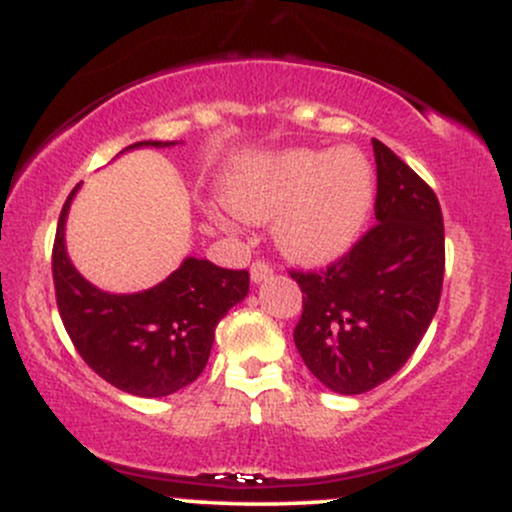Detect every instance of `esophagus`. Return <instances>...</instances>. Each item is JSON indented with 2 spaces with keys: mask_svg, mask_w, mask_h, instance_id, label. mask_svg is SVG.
<instances>
[{
  "mask_svg": "<svg viewBox=\"0 0 512 512\" xmlns=\"http://www.w3.org/2000/svg\"><path fill=\"white\" fill-rule=\"evenodd\" d=\"M269 276H272V264L262 262V260L252 262V267H250V279L255 281V284H262V281H267Z\"/></svg>",
  "mask_w": 512,
  "mask_h": 512,
  "instance_id": "1",
  "label": "esophagus"
}]
</instances>
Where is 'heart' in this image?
Wrapping results in <instances>:
<instances>
[{"instance_id":"b5f03b06","label":"heart","mask_w":512,"mask_h":512,"mask_svg":"<svg viewBox=\"0 0 512 512\" xmlns=\"http://www.w3.org/2000/svg\"><path fill=\"white\" fill-rule=\"evenodd\" d=\"M373 197V166L356 149L279 151L240 168L226 190L243 219H276V245L308 264L330 262L356 243Z\"/></svg>"}]
</instances>
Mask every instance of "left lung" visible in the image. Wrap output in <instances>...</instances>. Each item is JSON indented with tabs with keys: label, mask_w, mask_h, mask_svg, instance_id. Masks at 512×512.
<instances>
[{
	"label": "left lung",
	"mask_w": 512,
	"mask_h": 512,
	"mask_svg": "<svg viewBox=\"0 0 512 512\" xmlns=\"http://www.w3.org/2000/svg\"><path fill=\"white\" fill-rule=\"evenodd\" d=\"M375 226L320 272H291L303 293L293 330L298 354L322 385L363 395L414 354L438 310L445 272L436 192L373 139Z\"/></svg>",
	"instance_id": "1"
}]
</instances>
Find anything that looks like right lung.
<instances>
[{
    "label": "right lung",
    "instance_id": "right-lung-1",
    "mask_svg": "<svg viewBox=\"0 0 512 512\" xmlns=\"http://www.w3.org/2000/svg\"><path fill=\"white\" fill-rule=\"evenodd\" d=\"M178 142H137L125 151ZM64 202L52 248V279L60 317L79 356L117 390L137 397H168L195 383L207 366L214 330L250 291L245 269H223L185 257L161 284L139 293L96 289L76 272L64 245L72 199Z\"/></svg>",
    "mask_w": 512,
    "mask_h": 512
}]
</instances>
